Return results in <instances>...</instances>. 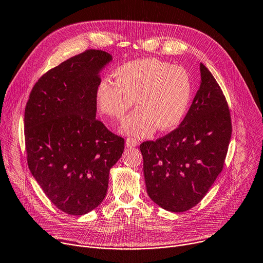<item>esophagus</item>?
Here are the masks:
<instances>
[{"instance_id":"1","label":"esophagus","mask_w":263,"mask_h":263,"mask_svg":"<svg viewBox=\"0 0 263 263\" xmlns=\"http://www.w3.org/2000/svg\"><path fill=\"white\" fill-rule=\"evenodd\" d=\"M138 145V141H137L136 139H133V138H127L126 139V146L127 147H135Z\"/></svg>"}]
</instances>
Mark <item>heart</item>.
Segmentation results:
<instances>
[{"mask_svg": "<svg viewBox=\"0 0 263 263\" xmlns=\"http://www.w3.org/2000/svg\"><path fill=\"white\" fill-rule=\"evenodd\" d=\"M115 82L103 79L95 92L96 104L104 116L124 121L122 130L134 137H146L179 126L192 99V81L180 66L155 58L129 61L114 71Z\"/></svg>", "mask_w": 263, "mask_h": 263, "instance_id": "b5f03b06", "label": "heart"}]
</instances>
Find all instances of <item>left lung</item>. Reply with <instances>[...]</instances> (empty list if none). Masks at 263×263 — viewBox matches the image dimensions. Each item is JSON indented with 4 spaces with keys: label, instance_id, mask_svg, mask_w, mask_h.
<instances>
[{
    "label": "left lung",
    "instance_id": "8db88e82",
    "mask_svg": "<svg viewBox=\"0 0 263 263\" xmlns=\"http://www.w3.org/2000/svg\"><path fill=\"white\" fill-rule=\"evenodd\" d=\"M199 90L179 127L140 144L148 197L174 213L197 205L221 172L232 125L213 74L200 64Z\"/></svg>",
    "mask_w": 263,
    "mask_h": 263
}]
</instances>
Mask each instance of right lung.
<instances>
[{
  "label": "right lung",
  "instance_id": "1",
  "mask_svg": "<svg viewBox=\"0 0 263 263\" xmlns=\"http://www.w3.org/2000/svg\"><path fill=\"white\" fill-rule=\"evenodd\" d=\"M112 61L86 50L47 71L35 83L24 112L28 165L58 209L84 215L106 197L109 172L124 139L96 119L99 72Z\"/></svg>",
  "mask_w": 263,
  "mask_h": 263
}]
</instances>
